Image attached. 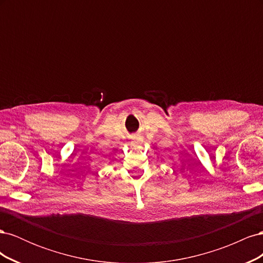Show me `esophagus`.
Wrapping results in <instances>:
<instances>
[{"mask_svg":"<svg viewBox=\"0 0 263 263\" xmlns=\"http://www.w3.org/2000/svg\"><path fill=\"white\" fill-rule=\"evenodd\" d=\"M139 141H140V140H139V139H138V138H137V139H136V140H135V142H137V144H138V142H139Z\"/></svg>","mask_w":263,"mask_h":263,"instance_id":"1","label":"esophagus"}]
</instances>
